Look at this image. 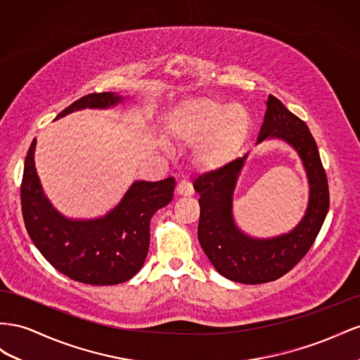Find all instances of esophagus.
Returning <instances> with one entry per match:
<instances>
[{"label": "esophagus", "mask_w": 360, "mask_h": 360, "mask_svg": "<svg viewBox=\"0 0 360 360\" xmlns=\"http://www.w3.org/2000/svg\"><path fill=\"white\" fill-rule=\"evenodd\" d=\"M176 193L179 194V196H191L193 194L191 184L188 181H181L176 187Z\"/></svg>", "instance_id": "obj_1"}]
</instances>
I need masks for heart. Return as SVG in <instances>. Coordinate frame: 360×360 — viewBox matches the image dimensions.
<instances>
[{
  "label": "heart",
  "instance_id": "obj_1",
  "mask_svg": "<svg viewBox=\"0 0 360 360\" xmlns=\"http://www.w3.org/2000/svg\"><path fill=\"white\" fill-rule=\"evenodd\" d=\"M167 134L182 145H198L194 161L203 170L228 166L240 153L252 129L250 112L241 104L190 99L166 117Z\"/></svg>",
  "mask_w": 360,
  "mask_h": 360
}]
</instances>
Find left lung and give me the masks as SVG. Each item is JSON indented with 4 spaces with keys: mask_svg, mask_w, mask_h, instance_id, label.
Returning <instances> with one entry per match:
<instances>
[{
    "mask_svg": "<svg viewBox=\"0 0 360 360\" xmlns=\"http://www.w3.org/2000/svg\"><path fill=\"white\" fill-rule=\"evenodd\" d=\"M265 104L256 143L271 139L288 143L299 153L309 184V200L299 224L271 238H255L238 228L233 219V191L248 153L193 184L199 193L198 237L205 255L226 279L248 285L276 281L294 269L314 244L330 203L327 176L309 128L273 95Z\"/></svg>",
    "mask_w": 360,
    "mask_h": 360,
    "instance_id": "left-lung-1",
    "label": "left lung"
}]
</instances>
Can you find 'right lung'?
Instances as JSON below:
<instances>
[{"mask_svg":"<svg viewBox=\"0 0 360 360\" xmlns=\"http://www.w3.org/2000/svg\"><path fill=\"white\" fill-rule=\"evenodd\" d=\"M125 96L112 91L90 94L70 104L56 119L84 108L107 110ZM36 139L25 164L20 205L25 228L39 252L56 270L77 282L89 285H117L129 281L145 264L149 250L152 215L173 199L176 181H136L125 196L98 219H68L45 196L37 176Z\"/></svg>","mask_w":360,"mask_h":360,"instance_id":"right-lung-1","label":"right lung"}]
</instances>
